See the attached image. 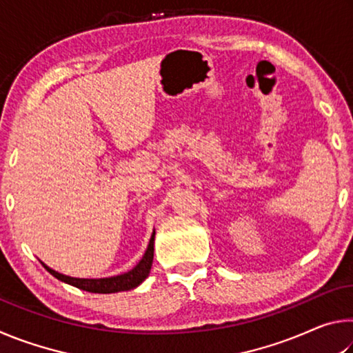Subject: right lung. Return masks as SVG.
I'll return each instance as SVG.
<instances>
[{"mask_svg": "<svg viewBox=\"0 0 353 353\" xmlns=\"http://www.w3.org/2000/svg\"><path fill=\"white\" fill-rule=\"evenodd\" d=\"M154 236H155V232H152V236L151 240H149L145 255H143V259L137 263L134 270H130L124 274H119V276L105 277V279H76V277L63 276V274L51 270V268H48L45 263H41V265H43L45 270L50 272L51 276H54L57 280H61V282H65L68 285H73L76 288L83 290V291L99 292V294L129 291V290L137 288V286H139L143 280L149 276V271H151V266H152V259H154Z\"/></svg>", "mask_w": 353, "mask_h": 353, "instance_id": "add662e5", "label": "right lung"}]
</instances>
